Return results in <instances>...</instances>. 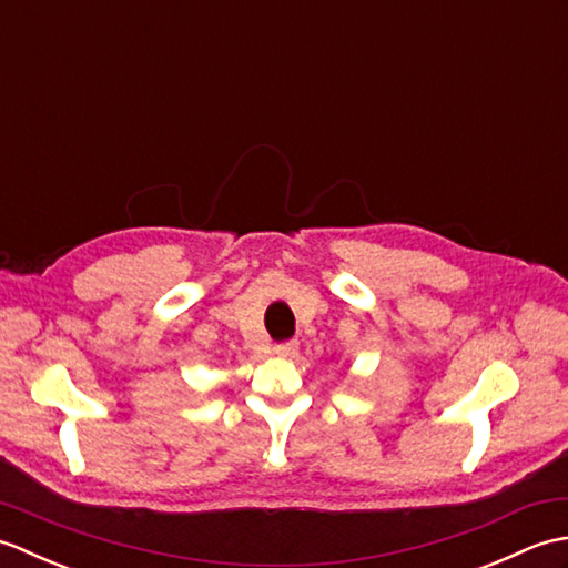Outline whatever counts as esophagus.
Returning <instances> with one entry per match:
<instances>
[{"mask_svg":"<svg viewBox=\"0 0 568 568\" xmlns=\"http://www.w3.org/2000/svg\"><path fill=\"white\" fill-rule=\"evenodd\" d=\"M273 352H275L277 356H283V358H291V356L297 354V342H281V344H275Z\"/></svg>","mask_w":568,"mask_h":568,"instance_id":"obj_1","label":"esophagus"}]
</instances>
